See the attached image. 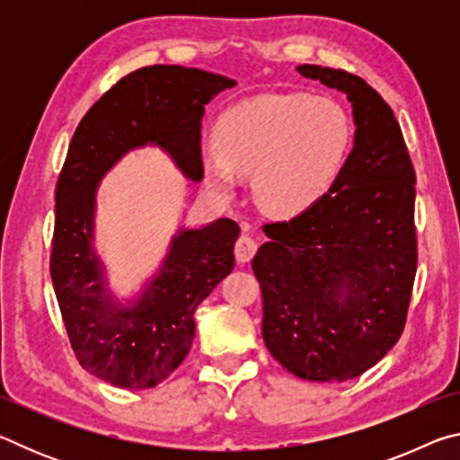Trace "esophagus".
I'll use <instances>...</instances> for the list:
<instances>
[{"mask_svg": "<svg viewBox=\"0 0 460 460\" xmlns=\"http://www.w3.org/2000/svg\"><path fill=\"white\" fill-rule=\"evenodd\" d=\"M255 252H258V243H255L253 237L241 235L235 241V258L239 261H249L255 255Z\"/></svg>", "mask_w": 460, "mask_h": 460, "instance_id": "1", "label": "esophagus"}]
</instances>
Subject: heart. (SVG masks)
I'll use <instances>...</instances> for the list:
<instances>
[{
    "label": "heart",
    "mask_w": 460,
    "mask_h": 460,
    "mask_svg": "<svg viewBox=\"0 0 460 460\" xmlns=\"http://www.w3.org/2000/svg\"><path fill=\"white\" fill-rule=\"evenodd\" d=\"M217 146L202 147L207 182L233 192L237 172H253V192L270 213L308 207L341 166L351 139L342 109L308 95H261L225 111Z\"/></svg>",
    "instance_id": "1"
}]
</instances>
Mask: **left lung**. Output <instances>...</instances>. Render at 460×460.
I'll return each instance as SVG.
<instances>
[{"mask_svg":"<svg viewBox=\"0 0 460 460\" xmlns=\"http://www.w3.org/2000/svg\"><path fill=\"white\" fill-rule=\"evenodd\" d=\"M300 75L353 103L355 146L329 190L290 221L266 223L253 258L261 332L296 377L347 381L406 329L418 268L416 172L400 123L361 76L302 65Z\"/></svg>","mask_w":460,"mask_h":460,"instance_id":"8db88e82","label":"left lung"}]
</instances>
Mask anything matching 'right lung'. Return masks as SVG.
I'll list each match as a JSON object with an SVG mask.
<instances>
[{"instance_id": "right-lung-1", "label": "right lung", "mask_w": 460, "mask_h": 460, "mask_svg": "<svg viewBox=\"0 0 460 460\" xmlns=\"http://www.w3.org/2000/svg\"><path fill=\"white\" fill-rule=\"evenodd\" d=\"M233 84L199 68H137L101 95L73 134L54 190L50 278L76 361L115 387H154L184 361L194 310L235 266L239 225L219 219L181 231L142 300L119 308L105 294L91 247L97 182L123 154L147 142L200 181V118L208 101Z\"/></svg>"}]
</instances>
